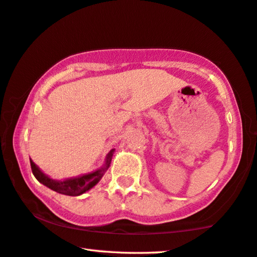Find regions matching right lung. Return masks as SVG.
Segmentation results:
<instances>
[{"mask_svg":"<svg viewBox=\"0 0 257 257\" xmlns=\"http://www.w3.org/2000/svg\"><path fill=\"white\" fill-rule=\"evenodd\" d=\"M114 151H115V149H112L107 153L106 159H105V164L103 167H100L99 169H97L92 173L81 175V176H77L74 178H66V180L64 181L52 180V178L49 177L48 175H46L43 172H41L39 167L30 159L31 168L36 180H38L40 183H42L43 185L49 187V189H51L52 191H56V192L58 193L76 197V195L82 194L90 189H92V187L101 180L103 175L108 169L109 165H111Z\"/></svg>","mask_w":257,"mask_h":257,"instance_id":"1","label":"right lung"}]
</instances>
